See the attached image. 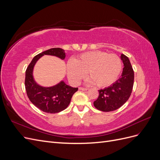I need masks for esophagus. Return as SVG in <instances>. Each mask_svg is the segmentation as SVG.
<instances>
[{
	"label": "esophagus",
	"mask_w": 160,
	"mask_h": 160,
	"mask_svg": "<svg viewBox=\"0 0 160 160\" xmlns=\"http://www.w3.org/2000/svg\"><path fill=\"white\" fill-rule=\"evenodd\" d=\"M79 89L81 90V91H87V90H88V89L84 88H79Z\"/></svg>",
	"instance_id": "1"
}]
</instances>
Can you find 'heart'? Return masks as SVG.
Wrapping results in <instances>:
<instances>
[{
	"label": "heart",
	"mask_w": 160,
	"mask_h": 160,
	"mask_svg": "<svg viewBox=\"0 0 160 160\" xmlns=\"http://www.w3.org/2000/svg\"><path fill=\"white\" fill-rule=\"evenodd\" d=\"M122 69L120 58L115 54L101 51L87 52L67 63V72L69 80L78 84L88 72L87 82L95 83L99 88L111 85L117 80Z\"/></svg>",
	"instance_id": "heart-1"
}]
</instances>
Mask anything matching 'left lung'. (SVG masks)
<instances>
[{
    "label": "left lung",
    "mask_w": 160,
    "mask_h": 160,
    "mask_svg": "<svg viewBox=\"0 0 160 160\" xmlns=\"http://www.w3.org/2000/svg\"><path fill=\"white\" fill-rule=\"evenodd\" d=\"M120 57L124 66L121 77L108 88L99 90L98 98L93 102L95 108L99 111L109 112L119 109L132 93L134 72L129 58L123 54Z\"/></svg>",
    "instance_id": "obj_1"
}]
</instances>
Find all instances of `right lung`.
Instances as JSON below:
<instances>
[{
	"mask_svg": "<svg viewBox=\"0 0 160 160\" xmlns=\"http://www.w3.org/2000/svg\"><path fill=\"white\" fill-rule=\"evenodd\" d=\"M44 55L55 56L63 60L65 52L61 48H52L36 55L27 67L25 72V89L31 103L41 111L48 113H56L65 109L69 105L72 96L78 88L67 85L64 81L51 87L38 85L33 77V69L36 62Z\"/></svg>",
	"mask_w": 160,
	"mask_h": 160,
	"instance_id": "right-lung-1",
	"label": "right lung"
}]
</instances>
